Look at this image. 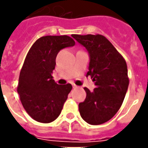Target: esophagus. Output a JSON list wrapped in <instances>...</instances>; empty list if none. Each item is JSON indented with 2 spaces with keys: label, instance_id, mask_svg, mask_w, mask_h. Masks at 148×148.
Listing matches in <instances>:
<instances>
[{
  "label": "esophagus",
  "instance_id": "34e87169",
  "mask_svg": "<svg viewBox=\"0 0 148 148\" xmlns=\"http://www.w3.org/2000/svg\"><path fill=\"white\" fill-rule=\"evenodd\" d=\"M72 87H73V89H76L77 86H76L75 84H72Z\"/></svg>",
  "mask_w": 148,
  "mask_h": 148
}]
</instances>
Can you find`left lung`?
I'll list each match as a JSON object with an SVG mask.
<instances>
[{
    "mask_svg": "<svg viewBox=\"0 0 148 148\" xmlns=\"http://www.w3.org/2000/svg\"><path fill=\"white\" fill-rule=\"evenodd\" d=\"M90 53V76L94 91L84 88L86 98L79 103L82 119L90 125H101L113 117L122 105L129 86L127 64L123 56L104 36L73 34Z\"/></svg>",
    "mask_w": 148,
    "mask_h": 148,
    "instance_id": "left-lung-1",
    "label": "left lung"
}]
</instances>
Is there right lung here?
Masks as SVG:
<instances>
[{
    "label": "right lung",
    "instance_id": "add662e5",
    "mask_svg": "<svg viewBox=\"0 0 148 148\" xmlns=\"http://www.w3.org/2000/svg\"><path fill=\"white\" fill-rule=\"evenodd\" d=\"M74 45L68 36H45L35 41L26 56L17 91L27 113L38 122L57 119L72 90L71 84H57L52 73L59 50Z\"/></svg>",
    "mask_w": 148,
    "mask_h": 148
}]
</instances>
